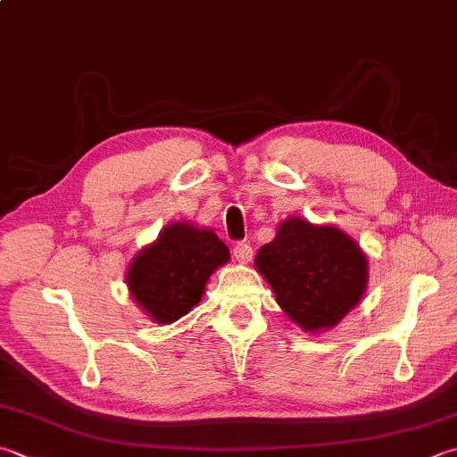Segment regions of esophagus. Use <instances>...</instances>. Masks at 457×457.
I'll return each instance as SVG.
<instances>
[{"label": "esophagus", "mask_w": 457, "mask_h": 457, "mask_svg": "<svg viewBox=\"0 0 457 457\" xmlns=\"http://www.w3.org/2000/svg\"><path fill=\"white\" fill-rule=\"evenodd\" d=\"M234 257L239 263H249L253 257V247L245 244V241H237V244L234 245Z\"/></svg>", "instance_id": "34e87169"}]
</instances>
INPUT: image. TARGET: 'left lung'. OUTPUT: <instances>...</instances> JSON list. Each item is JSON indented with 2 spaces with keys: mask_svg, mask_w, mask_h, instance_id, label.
Segmentation results:
<instances>
[{
  "mask_svg": "<svg viewBox=\"0 0 457 457\" xmlns=\"http://www.w3.org/2000/svg\"><path fill=\"white\" fill-rule=\"evenodd\" d=\"M279 307L307 333L338 325L359 305L369 281V262L353 237L335 226L289 218L255 257Z\"/></svg>",
  "mask_w": 457,
  "mask_h": 457,
  "instance_id": "obj_1",
  "label": "left lung"
}]
</instances>
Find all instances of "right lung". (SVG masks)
<instances>
[{
  "label": "right lung",
  "instance_id": "add662e5",
  "mask_svg": "<svg viewBox=\"0 0 457 457\" xmlns=\"http://www.w3.org/2000/svg\"><path fill=\"white\" fill-rule=\"evenodd\" d=\"M228 262L229 249L212 229L174 221L132 259L127 285L152 320L170 325L198 305L210 275Z\"/></svg>",
  "mask_w": 457,
  "mask_h": 457
}]
</instances>
